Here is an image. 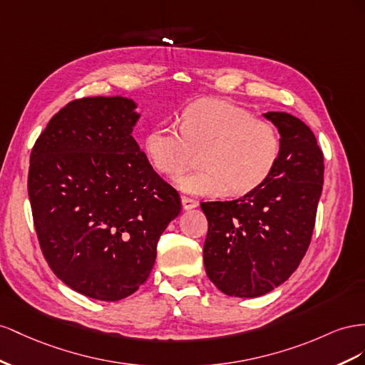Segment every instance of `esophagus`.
<instances>
[{
  "label": "esophagus",
  "mask_w": 365,
  "mask_h": 365,
  "mask_svg": "<svg viewBox=\"0 0 365 365\" xmlns=\"http://www.w3.org/2000/svg\"><path fill=\"white\" fill-rule=\"evenodd\" d=\"M182 206L183 210H194V207L199 206V202L194 200V199H190V197H182Z\"/></svg>",
  "instance_id": "obj_1"
}]
</instances>
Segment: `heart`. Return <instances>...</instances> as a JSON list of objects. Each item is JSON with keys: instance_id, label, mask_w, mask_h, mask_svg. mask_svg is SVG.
I'll list each match as a JSON object with an SVG mask.
<instances>
[{"instance_id": "obj_1", "label": "heart", "mask_w": 365, "mask_h": 365, "mask_svg": "<svg viewBox=\"0 0 365 365\" xmlns=\"http://www.w3.org/2000/svg\"><path fill=\"white\" fill-rule=\"evenodd\" d=\"M151 165L177 175L205 153L200 171L180 175L177 188L192 195H245L258 190L274 173L281 136L272 122L226 102H200L186 108L180 128L159 123L145 138Z\"/></svg>"}]
</instances>
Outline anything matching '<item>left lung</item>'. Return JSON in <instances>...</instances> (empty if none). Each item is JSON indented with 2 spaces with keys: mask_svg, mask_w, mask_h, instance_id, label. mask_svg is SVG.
Instances as JSON below:
<instances>
[{
  "mask_svg": "<svg viewBox=\"0 0 365 365\" xmlns=\"http://www.w3.org/2000/svg\"><path fill=\"white\" fill-rule=\"evenodd\" d=\"M281 136L274 173L258 190L231 202H203L206 275L229 297H262L292 275L314 232L324 179L315 134L289 113L269 111Z\"/></svg>",
  "mask_w": 365,
  "mask_h": 365,
  "instance_id": "left-lung-1",
  "label": "left lung"
}]
</instances>
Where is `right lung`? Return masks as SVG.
<instances>
[{"instance_id":"add662e5","label":"right lung","mask_w":365,"mask_h":365,"mask_svg":"<svg viewBox=\"0 0 365 365\" xmlns=\"http://www.w3.org/2000/svg\"><path fill=\"white\" fill-rule=\"evenodd\" d=\"M122 96L68 102L36 139L29 199L41 251L76 292L119 301L147 281L180 195L131 136L140 114Z\"/></svg>"}]
</instances>
